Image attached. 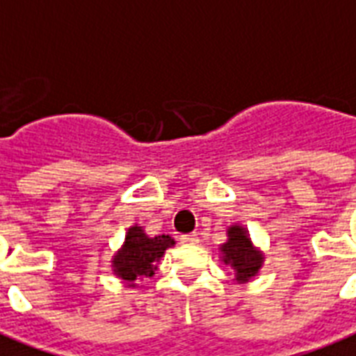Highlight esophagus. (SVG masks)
<instances>
[{"label": "esophagus", "instance_id": "obj_1", "mask_svg": "<svg viewBox=\"0 0 356 356\" xmlns=\"http://www.w3.org/2000/svg\"><path fill=\"white\" fill-rule=\"evenodd\" d=\"M181 241H183V243L194 245V243H198L200 238H198V234H185V236H181Z\"/></svg>", "mask_w": 356, "mask_h": 356}]
</instances>
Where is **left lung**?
Listing matches in <instances>:
<instances>
[{
	"label": "left lung",
	"instance_id": "obj_1",
	"mask_svg": "<svg viewBox=\"0 0 356 356\" xmlns=\"http://www.w3.org/2000/svg\"><path fill=\"white\" fill-rule=\"evenodd\" d=\"M220 251L225 264H230L236 270V279L239 283H245L259 273L262 254L254 251L251 239L241 226H232L228 230V241L220 247Z\"/></svg>",
	"mask_w": 356,
	"mask_h": 356
}]
</instances>
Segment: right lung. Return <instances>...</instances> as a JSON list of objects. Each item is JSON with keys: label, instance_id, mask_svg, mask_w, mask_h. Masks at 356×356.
<instances>
[{"label": "right lung", "instance_id": "1", "mask_svg": "<svg viewBox=\"0 0 356 356\" xmlns=\"http://www.w3.org/2000/svg\"><path fill=\"white\" fill-rule=\"evenodd\" d=\"M175 241L170 236H156L149 238L141 226H131L126 234L122 249L113 259V270L118 277L128 281V286H136L134 281L154 275L158 260L162 259L165 249L173 247Z\"/></svg>", "mask_w": 356, "mask_h": 356}]
</instances>
